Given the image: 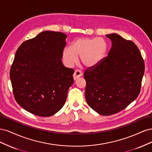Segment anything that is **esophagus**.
Here are the masks:
<instances>
[{
	"mask_svg": "<svg viewBox=\"0 0 152 152\" xmlns=\"http://www.w3.org/2000/svg\"><path fill=\"white\" fill-rule=\"evenodd\" d=\"M82 75V72L80 70H79V69H77V70H75L74 73H73V79L74 80H76L78 78L81 77Z\"/></svg>",
	"mask_w": 152,
	"mask_h": 152,
	"instance_id": "1",
	"label": "esophagus"
}]
</instances>
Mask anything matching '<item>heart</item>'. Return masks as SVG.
<instances>
[{
  "instance_id": "1",
  "label": "heart",
  "mask_w": 152,
  "mask_h": 152,
  "mask_svg": "<svg viewBox=\"0 0 152 152\" xmlns=\"http://www.w3.org/2000/svg\"><path fill=\"white\" fill-rule=\"evenodd\" d=\"M107 49V43L103 39L80 38L73 42L72 47L64 49L63 59L66 66H72L79 56L84 66L93 67L103 60Z\"/></svg>"
}]
</instances>
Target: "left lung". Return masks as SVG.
<instances>
[{"mask_svg": "<svg viewBox=\"0 0 152 152\" xmlns=\"http://www.w3.org/2000/svg\"><path fill=\"white\" fill-rule=\"evenodd\" d=\"M107 37L112 40L108 56L84 73L86 102L102 115L121 112L136 99L145 72L144 59L132 41L116 34Z\"/></svg>", "mask_w": 152, "mask_h": 152, "instance_id": "obj_1", "label": "left lung"}]
</instances>
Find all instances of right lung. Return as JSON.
<instances>
[{"label":"right lung","instance_id":"1","mask_svg":"<svg viewBox=\"0 0 152 152\" xmlns=\"http://www.w3.org/2000/svg\"><path fill=\"white\" fill-rule=\"evenodd\" d=\"M66 37L62 32L42 31L17 49L10 79L15 100L27 112L49 117L65 104L74 72L61 61Z\"/></svg>","mask_w":152,"mask_h":152}]
</instances>
